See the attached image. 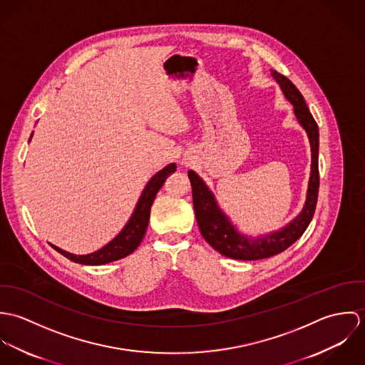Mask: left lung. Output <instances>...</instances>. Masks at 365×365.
<instances>
[{
    "label": "left lung",
    "mask_w": 365,
    "mask_h": 365,
    "mask_svg": "<svg viewBox=\"0 0 365 365\" xmlns=\"http://www.w3.org/2000/svg\"><path fill=\"white\" fill-rule=\"evenodd\" d=\"M272 77L279 84L284 96L294 105L295 116L299 123L308 133L312 150V168L309 178V188L305 207L302 212L282 230L261 236L257 239H249L247 236L240 235L223 212L217 208L212 192L209 191L205 182L192 171H188V177L192 187V202L197 216V222L201 230L202 237L209 245L219 252L222 256H226L233 260H261L268 259L281 252L287 250L294 245L307 230L312 220L313 213L317 202L319 192V129L317 123L313 119L312 113L305 103L299 90L278 71H272Z\"/></svg>",
    "instance_id": "8db88e82"
}]
</instances>
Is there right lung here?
Listing matches in <instances>:
<instances>
[{
	"instance_id": "right-lung-1",
	"label": "right lung",
	"mask_w": 365,
	"mask_h": 365,
	"mask_svg": "<svg viewBox=\"0 0 365 365\" xmlns=\"http://www.w3.org/2000/svg\"><path fill=\"white\" fill-rule=\"evenodd\" d=\"M173 171H175L174 163L168 164L167 167H164L163 170H160L157 174L153 175V178L148 182L146 188L143 190L140 200L135 208L133 215L130 216L129 222L126 223V226L122 229V232L113 240H110L98 252H94V253L86 255V256H76V255L67 253L52 245L53 249L56 252H58L60 255H63L64 257H67L68 260L78 262V264H86V265H101V264L120 260V259L129 256L140 245V242L146 233L148 225H149L150 208L156 198V194L161 188V185L164 184L167 175Z\"/></svg>"
}]
</instances>
